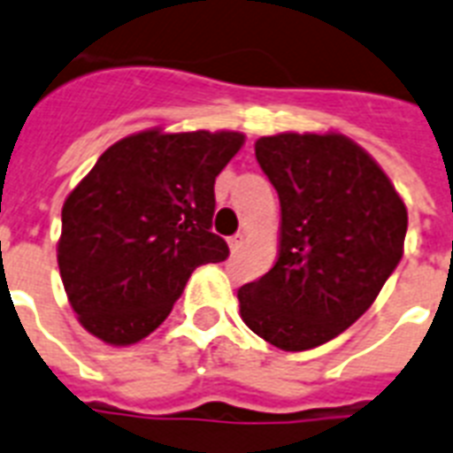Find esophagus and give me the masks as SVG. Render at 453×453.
Wrapping results in <instances>:
<instances>
[{
  "label": "esophagus",
  "mask_w": 453,
  "mask_h": 453,
  "mask_svg": "<svg viewBox=\"0 0 453 453\" xmlns=\"http://www.w3.org/2000/svg\"><path fill=\"white\" fill-rule=\"evenodd\" d=\"M243 245V234H236V236L229 238V250L238 252V248Z\"/></svg>",
  "instance_id": "1"
}]
</instances>
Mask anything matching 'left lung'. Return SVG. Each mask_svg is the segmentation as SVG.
I'll use <instances>...</instances> for the list:
<instances>
[{
	"label": "left lung",
	"instance_id": "obj_1",
	"mask_svg": "<svg viewBox=\"0 0 453 453\" xmlns=\"http://www.w3.org/2000/svg\"><path fill=\"white\" fill-rule=\"evenodd\" d=\"M281 203L279 255L238 288L241 319L286 352L333 340L369 310L404 255L406 205L373 157L340 132L259 136Z\"/></svg>",
	"mask_w": 453,
	"mask_h": 453
}]
</instances>
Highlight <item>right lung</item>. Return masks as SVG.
<instances>
[{"label":"right lung","mask_w":453,"mask_h":453,"mask_svg":"<svg viewBox=\"0 0 453 453\" xmlns=\"http://www.w3.org/2000/svg\"><path fill=\"white\" fill-rule=\"evenodd\" d=\"M241 132L143 129L115 142L63 203L56 248L77 321L106 345H134L172 311L196 266L224 262L210 231L215 179Z\"/></svg>","instance_id":"right-lung-1"}]
</instances>
